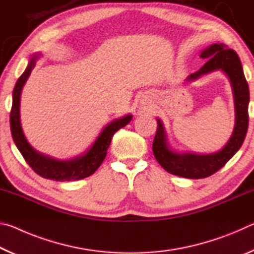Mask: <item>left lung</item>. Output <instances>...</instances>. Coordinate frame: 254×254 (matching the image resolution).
Segmentation results:
<instances>
[{
  "label": "left lung",
  "instance_id": "left-lung-1",
  "mask_svg": "<svg viewBox=\"0 0 254 254\" xmlns=\"http://www.w3.org/2000/svg\"><path fill=\"white\" fill-rule=\"evenodd\" d=\"M200 58L208 59V62L199 70L189 75L186 81H194L214 70L224 71L229 77L233 91L235 126L229 142L220 151L210 154L177 153L169 148L165 127L160 120L157 119L158 127L152 144L154 157L169 174L189 179L208 177L225 166L242 145L249 126L248 109L250 93L238 54L227 48L224 44H214L201 51Z\"/></svg>",
  "mask_w": 254,
  "mask_h": 254
}]
</instances>
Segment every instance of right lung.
Returning a JSON list of instances; mask_svg holds the SVG:
<instances>
[{"mask_svg":"<svg viewBox=\"0 0 254 254\" xmlns=\"http://www.w3.org/2000/svg\"><path fill=\"white\" fill-rule=\"evenodd\" d=\"M40 54H36L30 59L27 68L22 75L19 77L14 86L12 95V109L10 113V127L13 141L22 154L24 160L31 167L34 173L46 179L56 180V182H71V180L84 179L93 175L97 170L101 163L104 161L107 149L111 144V140L114 133L127 126L132 120V115H126L121 119L115 120L104 127L91 149L80 156L69 159V160H57V159L45 156L34 150L25 139L22 127L20 121V98L21 92L29 78L32 69L36 66V62Z\"/></svg>","mask_w":254,"mask_h":254,"instance_id":"right-lung-1","label":"right lung"}]
</instances>
